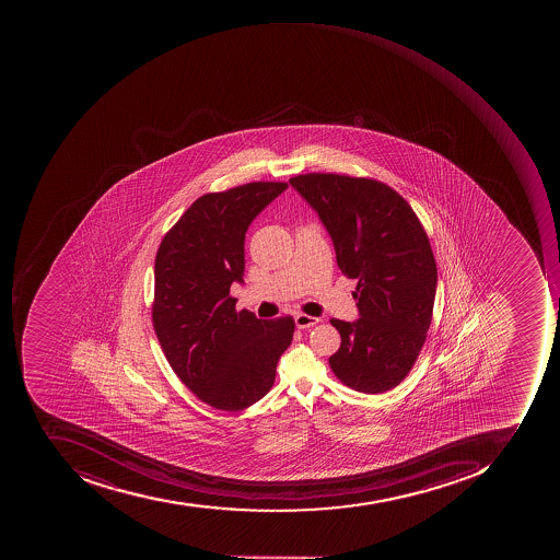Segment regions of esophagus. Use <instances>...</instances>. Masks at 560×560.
Masks as SVG:
<instances>
[{
  "label": "esophagus",
  "mask_w": 560,
  "mask_h": 560,
  "mask_svg": "<svg viewBox=\"0 0 560 560\" xmlns=\"http://www.w3.org/2000/svg\"><path fill=\"white\" fill-rule=\"evenodd\" d=\"M319 322V318H315V316L303 315V313H298L294 316V323H296L298 328L304 329L310 328V326L316 325Z\"/></svg>",
  "instance_id": "1"
}]
</instances>
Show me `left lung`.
<instances>
[{
	"instance_id": "obj_1",
	"label": "left lung",
	"mask_w": 560,
	"mask_h": 560,
	"mask_svg": "<svg viewBox=\"0 0 560 560\" xmlns=\"http://www.w3.org/2000/svg\"><path fill=\"white\" fill-rule=\"evenodd\" d=\"M289 183L318 213L340 271L359 279L360 318L331 319L341 345L329 366L354 390H390L407 377L431 326L438 267L421 220L377 179L307 173Z\"/></svg>"
}]
</instances>
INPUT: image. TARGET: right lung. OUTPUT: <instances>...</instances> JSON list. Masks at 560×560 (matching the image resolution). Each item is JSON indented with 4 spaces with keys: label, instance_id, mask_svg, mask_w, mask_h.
Returning <instances> with one entry per match:
<instances>
[{
    "label": "right lung",
    "instance_id": "obj_1",
    "mask_svg": "<svg viewBox=\"0 0 560 560\" xmlns=\"http://www.w3.org/2000/svg\"><path fill=\"white\" fill-rule=\"evenodd\" d=\"M288 183L254 182L207 194L161 241L154 260L153 326L166 360L201 402L237 412L275 385L294 319L235 310L244 282L245 232Z\"/></svg>",
    "mask_w": 560,
    "mask_h": 560
}]
</instances>
